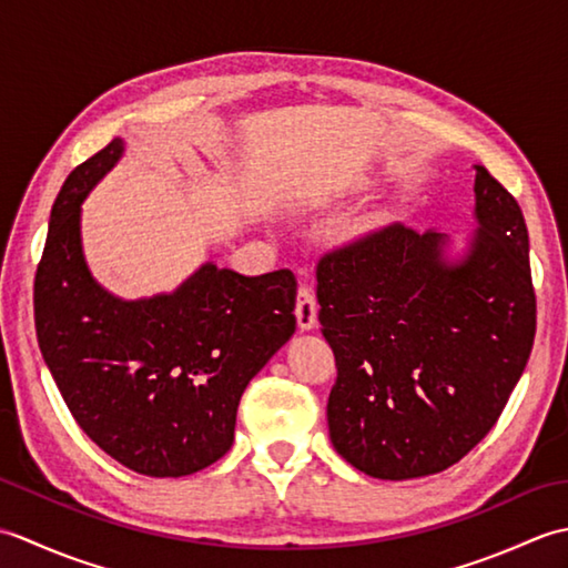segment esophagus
<instances>
[{
	"instance_id": "esophagus-1",
	"label": "esophagus",
	"mask_w": 568,
	"mask_h": 568,
	"mask_svg": "<svg viewBox=\"0 0 568 568\" xmlns=\"http://www.w3.org/2000/svg\"><path fill=\"white\" fill-rule=\"evenodd\" d=\"M295 317L300 329H312L317 324V297L312 293L310 285H300L297 303H295Z\"/></svg>"
}]
</instances>
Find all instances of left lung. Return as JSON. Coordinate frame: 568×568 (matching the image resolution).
Segmentation results:
<instances>
[{
  "mask_svg": "<svg viewBox=\"0 0 568 568\" xmlns=\"http://www.w3.org/2000/svg\"><path fill=\"white\" fill-rule=\"evenodd\" d=\"M476 168L470 248L400 222L317 263L322 334L334 352L329 439L354 468L407 480L454 466L496 425L537 329L520 204Z\"/></svg>",
  "mask_w": 568,
  "mask_h": 568,
  "instance_id": "1",
  "label": "left lung"
}]
</instances>
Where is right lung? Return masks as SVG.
I'll list each match as a JSON object with an SVG mask.
<instances>
[{"label":"right lung","mask_w":568,"mask_h":568,"mask_svg":"<svg viewBox=\"0 0 568 568\" xmlns=\"http://www.w3.org/2000/svg\"><path fill=\"white\" fill-rule=\"evenodd\" d=\"M124 151L112 143L60 187L33 283L36 336L80 429L151 478L197 474L232 449L248 381L295 332L297 281L204 263L171 295L119 300L82 256L80 202Z\"/></svg>","instance_id":"right-lung-1"}]
</instances>
